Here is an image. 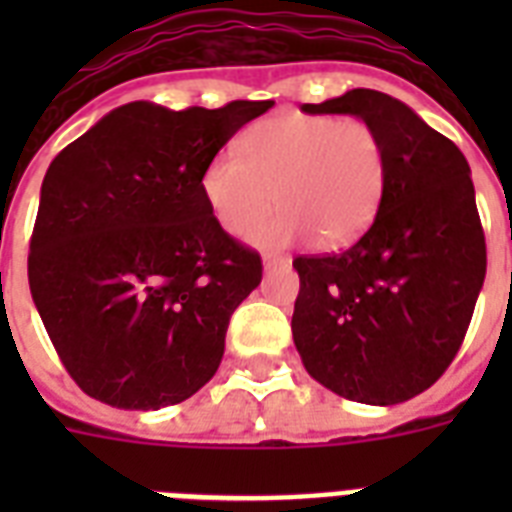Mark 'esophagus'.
Instances as JSON below:
<instances>
[{"label": "esophagus", "instance_id": "esophagus-1", "mask_svg": "<svg viewBox=\"0 0 512 512\" xmlns=\"http://www.w3.org/2000/svg\"><path fill=\"white\" fill-rule=\"evenodd\" d=\"M287 263H289V257L279 255V252H265V255H263L265 268H276V265H287Z\"/></svg>", "mask_w": 512, "mask_h": 512}]
</instances>
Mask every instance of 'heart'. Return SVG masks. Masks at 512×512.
<instances>
[{
	"instance_id": "b5f03b06",
	"label": "heart",
	"mask_w": 512,
	"mask_h": 512,
	"mask_svg": "<svg viewBox=\"0 0 512 512\" xmlns=\"http://www.w3.org/2000/svg\"><path fill=\"white\" fill-rule=\"evenodd\" d=\"M239 154L209 159L201 193L233 236L255 231L279 201L284 209L255 233L263 247L313 236L327 249L350 247L369 231L388 188L385 146L361 119L268 116L241 135Z\"/></svg>"
}]
</instances>
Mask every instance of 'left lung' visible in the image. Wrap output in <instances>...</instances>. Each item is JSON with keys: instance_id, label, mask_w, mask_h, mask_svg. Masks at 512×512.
<instances>
[{"instance_id": "left-lung-1", "label": "left lung", "mask_w": 512, "mask_h": 512, "mask_svg": "<svg viewBox=\"0 0 512 512\" xmlns=\"http://www.w3.org/2000/svg\"><path fill=\"white\" fill-rule=\"evenodd\" d=\"M303 111L369 124L388 154V188L353 247L292 263L295 348L337 396L401 404L452 364L484 287L486 241L468 159L385 92L350 90Z\"/></svg>"}]
</instances>
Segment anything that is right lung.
I'll use <instances>...</instances> for the list:
<instances>
[{
  "label": "right lung",
  "instance_id": "obj_1",
  "mask_svg": "<svg viewBox=\"0 0 512 512\" xmlns=\"http://www.w3.org/2000/svg\"><path fill=\"white\" fill-rule=\"evenodd\" d=\"M271 106L172 111L135 100L52 159L28 287L87 396L148 412L212 380L231 313L260 284L263 263L220 228L201 172Z\"/></svg>",
  "mask_w": 512,
  "mask_h": 512
}]
</instances>
